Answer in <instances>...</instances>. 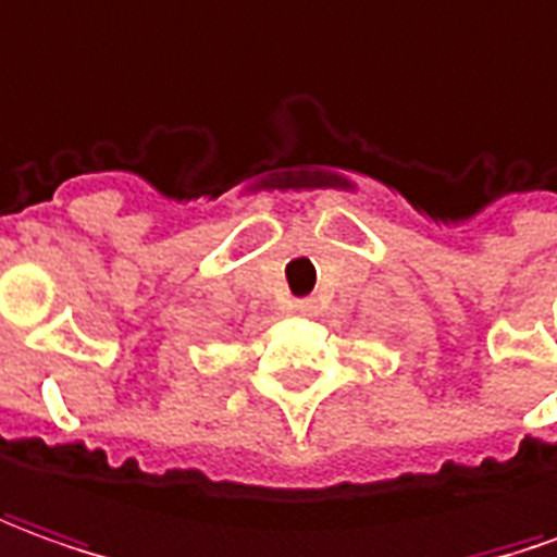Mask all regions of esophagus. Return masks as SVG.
I'll return each mask as SVG.
<instances>
[{
  "mask_svg": "<svg viewBox=\"0 0 557 557\" xmlns=\"http://www.w3.org/2000/svg\"><path fill=\"white\" fill-rule=\"evenodd\" d=\"M286 310H289L293 317H310V313H313V301H289Z\"/></svg>",
  "mask_w": 557,
  "mask_h": 557,
  "instance_id": "1",
  "label": "esophagus"
}]
</instances>
